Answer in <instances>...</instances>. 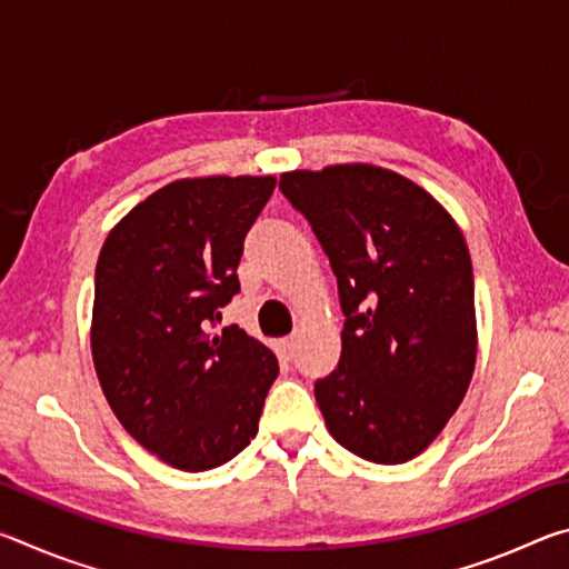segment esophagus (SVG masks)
Returning <instances> with one entry per match:
<instances>
[{
  "instance_id": "obj_1",
  "label": "esophagus",
  "mask_w": 569,
  "mask_h": 569,
  "mask_svg": "<svg viewBox=\"0 0 569 569\" xmlns=\"http://www.w3.org/2000/svg\"><path fill=\"white\" fill-rule=\"evenodd\" d=\"M296 346H298V336H288V339L281 341V353L291 359V356L296 353Z\"/></svg>"
}]
</instances>
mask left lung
Instances as JSON below:
<instances>
[{
	"label": "left lung",
	"mask_w": 569,
	"mask_h": 569,
	"mask_svg": "<svg viewBox=\"0 0 569 569\" xmlns=\"http://www.w3.org/2000/svg\"><path fill=\"white\" fill-rule=\"evenodd\" d=\"M278 186L339 281L341 361L313 389L326 427L356 457L403 465L441 435L475 373L467 240L429 190L371 162L291 170Z\"/></svg>",
	"instance_id": "obj_1"
}]
</instances>
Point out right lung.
Segmentation results:
<instances>
[{
	"label": "right lung",
	"mask_w": 569,
	"mask_h": 569,
	"mask_svg": "<svg viewBox=\"0 0 569 569\" xmlns=\"http://www.w3.org/2000/svg\"><path fill=\"white\" fill-rule=\"evenodd\" d=\"M276 176L180 178L108 233L90 346L114 417L166 465L216 469L258 435L273 351L238 326L210 331L238 293L243 238Z\"/></svg>",
	"instance_id": "obj_1"
}]
</instances>
